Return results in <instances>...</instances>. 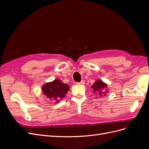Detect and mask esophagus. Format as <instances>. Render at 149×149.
<instances>
[{
  "mask_svg": "<svg viewBox=\"0 0 149 149\" xmlns=\"http://www.w3.org/2000/svg\"><path fill=\"white\" fill-rule=\"evenodd\" d=\"M77 84H79V85H83V84H85V81H84V80H82V81H81L80 82H77V83H76Z\"/></svg>",
  "mask_w": 149,
  "mask_h": 149,
  "instance_id": "1",
  "label": "esophagus"
}]
</instances>
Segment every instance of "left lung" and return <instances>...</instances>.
I'll use <instances>...</instances> for the list:
<instances>
[{"instance_id": "left-lung-1", "label": "left lung", "mask_w": 149, "mask_h": 149, "mask_svg": "<svg viewBox=\"0 0 149 149\" xmlns=\"http://www.w3.org/2000/svg\"><path fill=\"white\" fill-rule=\"evenodd\" d=\"M107 84L104 82L102 81L97 79L95 83L93 84V86L91 87L92 91L95 95L100 96V97H102L106 95L109 91L107 88Z\"/></svg>"}]
</instances>
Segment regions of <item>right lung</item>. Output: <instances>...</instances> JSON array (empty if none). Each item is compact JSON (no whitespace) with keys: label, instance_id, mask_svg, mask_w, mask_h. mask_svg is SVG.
Segmentation results:
<instances>
[{"label":"right lung","instance_id":"1","mask_svg":"<svg viewBox=\"0 0 149 149\" xmlns=\"http://www.w3.org/2000/svg\"><path fill=\"white\" fill-rule=\"evenodd\" d=\"M70 89L67 84L63 83L59 79L44 84L42 87V91L44 96L54 104L58 103L64 97Z\"/></svg>","mask_w":149,"mask_h":149}]
</instances>
